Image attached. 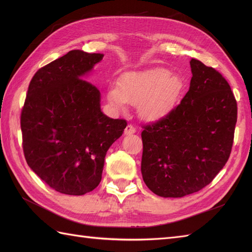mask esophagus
Here are the masks:
<instances>
[{
  "instance_id": "obj_1",
  "label": "esophagus",
  "mask_w": 252,
  "mask_h": 252,
  "mask_svg": "<svg viewBox=\"0 0 252 252\" xmlns=\"http://www.w3.org/2000/svg\"><path fill=\"white\" fill-rule=\"evenodd\" d=\"M136 132V129L132 125H127L125 129V134L129 135V134H133V133Z\"/></svg>"
}]
</instances>
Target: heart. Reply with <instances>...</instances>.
<instances>
[{
    "instance_id": "b5f03b06",
    "label": "heart",
    "mask_w": 252,
    "mask_h": 252,
    "mask_svg": "<svg viewBox=\"0 0 252 252\" xmlns=\"http://www.w3.org/2000/svg\"><path fill=\"white\" fill-rule=\"evenodd\" d=\"M183 90V81L163 68H153L122 73L118 83L111 84L107 98L118 108L126 103L138 104L141 114L158 120L173 110Z\"/></svg>"
}]
</instances>
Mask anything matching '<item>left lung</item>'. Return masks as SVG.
<instances>
[{
    "mask_svg": "<svg viewBox=\"0 0 252 252\" xmlns=\"http://www.w3.org/2000/svg\"><path fill=\"white\" fill-rule=\"evenodd\" d=\"M189 90L168 116L143 126V180L154 194L183 197L210 184L232 152L237 103L215 68L191 58Z\"/></svg>",
    "mask_w": 252,
    "mask_h": 252,
    "instance_id": "8db88e82",
    "label": "left lung"
}]
</instances>
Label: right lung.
<instances>
[{"label": "right lung", "instance_id": "right-lung-1", "mask_svg": "<svg viewBox=\"0 0 252 252\" xmlns=\"http://www.w3.org/2000/svg\"><path fill=\"white\" fill-rule=\"evenodd\" d=\"M103 56L73 50L40 68L21 109L26 161L62 194L80 196L98 186L106 153L126 126L101 112L99 90L83 79Z\"/></svg>", "mask_w": 252, "mask_h": 252}]
</instances>
